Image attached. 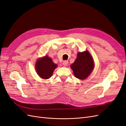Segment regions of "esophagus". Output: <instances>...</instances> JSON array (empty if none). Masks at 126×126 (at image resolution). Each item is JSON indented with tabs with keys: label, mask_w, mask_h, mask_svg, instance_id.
I'll list each match as a JSON object with an SVG mask.
<instances>
[{
	"label": "esophagus",
	"mask_w": 126,
	"mask_h": 126,
	"mask_svg": "<svg viewBox=\"0 0 126 126\" xmlns=\"http://www.w3.org/2000/svg\"><path fill=\"white\" fill-rule=\"evenodd\" d=\"M68 61H64V62H63V65L64 66H67L68 65Z\"/></svg>",
	"instance_id": "34e87169"
}]
</instances>
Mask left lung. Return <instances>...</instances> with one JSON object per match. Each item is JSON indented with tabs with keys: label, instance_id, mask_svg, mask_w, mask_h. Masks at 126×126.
<instances>
[{
	"label": "left lung",
	"instance_id": "obj_1",
	"mask_svg": "<svg viewBox=\"0 0 126 126\" xmlns=\"http://www.w3.org/2000/svg\"><path fill=\"white\" fill-rule=\"evenodd\" d=\"M94 61L89 51L78 52L76 59L71 65L75 77L83 80L87 78L94 69Z\"/></svg>",
	"mask_w": 126,
	"mask_h": 126
}]
</instances>
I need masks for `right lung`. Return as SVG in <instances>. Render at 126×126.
<instances>
[{
    "label": "right lung",
    "mask_w": 126,
    "mask_h": 126,
    "mask_svg": "<svg viewBox=\"0 0 126 126\" xmlns=\"http://www.w3.org/2000/svg\"><path fill=\"white\" fill-rule=\"evenodd\" d=\"M57 65L55 64L50 57L45 56L40 58L36 61L35 69L37 74L43 79H49L51 77Z\"/></svg>",
    "instance_id": "obj_1"
}]
</instances>
